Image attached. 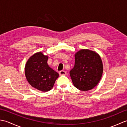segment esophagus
Segmentation results:
<instances>
[{"mask_svg":"<svg viewBox=\"0 0 127 127\" xmlns=\"http://www.w3.org/2000/svg\"><path fill=\"white\" fill-rule=\"evenodd\" d=\"M59 74L60 75H66V72L64 70H61L59 72Z\"/></svg>","mask_w":127,"mask_h":127,"instance_id":"obj_1","label":"esophagus"}]
</instances>
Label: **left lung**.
<instances>
[{
	"label": "left lung",
	"mask_w": 127,
	"mask_h": 127,
	"mask_svg": "<svg viewBox=\"0 0 127 127\" xmlns=\"http://www.w3.org/2000/svg\"><path fill=\"white\" fill-rule=\"evenodd\" d=\"M103 65L100 57L94 51L82 49L75 55V65L70 71L74 86L80 91L93 89L100 80Z\"/></svg>",
	"instance_id": "8db88e82"
}]
</instances>
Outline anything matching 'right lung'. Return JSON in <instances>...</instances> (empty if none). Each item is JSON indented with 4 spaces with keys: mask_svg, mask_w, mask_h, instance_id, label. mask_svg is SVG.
I'll use <instances>...</instances> for the list:
<instances>
[{
    "mask_svg": "<svg viewBox=\"0 0 127 127\" xmlns=\"http://www.w3.org/2000/svg\"><path fill=\"white\" fill-rule=\"evenodd\" d=\"M47 60V56L37 52L29 58L25 66V75L29 84L42 92L50 91L59 76L58 72L48 66Z\"/></svg>",
    "mask_w": 127,
    "mask_h": 127,
    "instance_id": "add662e5",
    "label": "right lung"
}]
</instances>
